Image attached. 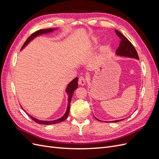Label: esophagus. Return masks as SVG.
I'll return each instance as SVG.
<instances>
[{"mask_svg":"<svg viewBox=\"0 0 159 159\" xmlns=\"http://www.w3.org/2000/svg\"><path fill=\"white\" fill-rule=\"evenodd\" d=\"M85 82H86V81H85V78H84V77H83V76L80 77L79 80H78L79 85L83 86V85H84L85 84Z\"/></svg>","mask_w":159,"mask_h":159,"instance_id":"esophagus-1","label":"esophagus"}]
</instances>
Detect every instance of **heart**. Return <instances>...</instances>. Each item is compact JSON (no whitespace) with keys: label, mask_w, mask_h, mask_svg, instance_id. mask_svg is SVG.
Masks as SVG:
<instances>
[{"label":"heart","mask_w":159,"mask_h":159,"mask_svg":"<svg viewBox=\"0 0 159 159\" xmlns=\"http://www.w3.org/2000/svg\"><path fill=\"white\" fill-rule=\"evenodd\" d=\"M95 41H96V40H95Z\"/></svg>","instance_id":"obj_1"}]
</instances>
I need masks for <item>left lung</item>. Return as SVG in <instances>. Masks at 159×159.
Masks as SVG:
<instances>
[{"label": "left lung", "mask_w": 159, "mask_h": 159, "mask_svg": "<svg viewBox=\"0 0 159 159\" xmlns=\"http://www.w3.org/2000/svg\"><path fill=\"white\" fill-rule=\"evenodd\" d=\"M115 33H116L117 36L119 37L120 39H121V42H120L119 46L116 50L117 55L129 57H132V58H135V59L139 60L137 52L135 48H134V47L133 46V45L131 44V42H130L127 39V38L123 34H121L118 30H115ZM95 119L98 120V121H101L100 120H99L98 119H97V118H95ZM122 120L123 119L117 120V121H113L112 122L116 123V122H119L120 121H122Z\"/></svg>", "instance_id": "1"}]
</instances>
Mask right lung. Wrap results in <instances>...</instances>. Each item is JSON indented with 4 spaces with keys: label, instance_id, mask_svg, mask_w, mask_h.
Masks as SVG:
<instances>
[{
    "label": "right lung",
    "instance_id": "add662e5",
    "mask_svg": "<svg viewBox=\"0 0 159 159\" xmlns=\"http://www.w3.org/2000/svg\"><path fill=\"white\" fill-rule=\"evenodd\" d=\"M55 30V29H46V30H37L35 32H34L33 34L28 38V39L26 40V42H25V44H23L22 47V49L24 47H25L26 45H27L28 43H29L32 39H34V38H35L37 36H39L42 34H46V33H49L52 32L53 30ZM78 78H75V79H74L72 80L71 82L68 84V87L66 88V91L67 92L68 95V107H67V110H66V112L64 114V116H62L61 118L55 120V121H41V120L39 119H37L34 117H32V116L29 114H28V116H29L33 121H34L36 123H38V124H41V125H52V124H55V123H60L61 121H64V120H66L67 118L68 117V115L70 113V103H71V98L72 96H73L74 94V91L78 88Z\"/></svg>",
    "mask_w": 159,
    "mask_h": 159
}]
</instances>
